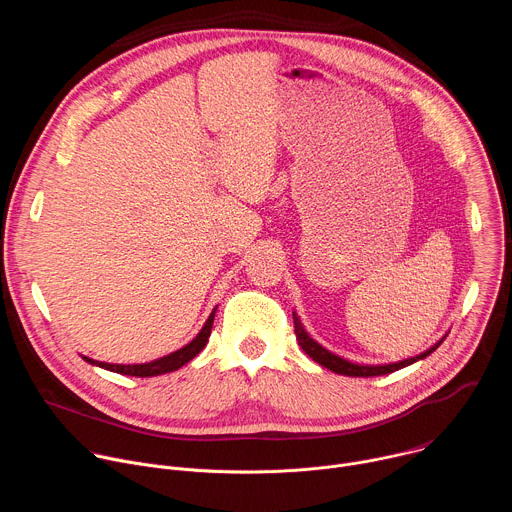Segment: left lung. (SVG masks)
<instances>
[{
  "label": "left lung",
  "mask_w": 512,
  "mask_h": 512,
  "mask_svg": "<svg viewBox=\"0 0 512 512\" xmlns=\"http://www.w3.org/2000/svg\"><path fill=\"white\" fill-rule=\"evenodd\" d=\"M294 330H296V338H298L300 346L304 348V352H306L312 360H316L318 364H322V367L330 369L332 373L346 375V377H379V375H389V373H393V371H399V369H403V367H409V364H413V362H417V360L429 356L437 346L442 344V340H440L435 346H431L429 350H425V352H421V354H417V356H413V358L401 360V362L379 364V367H369V364H367V367H362V364L348 362V360H344V358L332 354L330 350L322 348L314 338L308 336V332L304 330V326H302V322H300V318H298L296 314H294Z\"/></svg>",
  "instance_id": "obj_1"
}]
</instances>
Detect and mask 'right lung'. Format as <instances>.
Returning a JSON list of instances; mask_svg holds the SVG:
<instances>
[{
    "label": "right lung",
    "mask_w": 512,
    "mask_h": 512,
    "mask_svg": "<svg viewBox=\"0 0 512 512\" xmlns=\"http://www.w3.org/2000/svg\"><path fill=\"white\" fill-rule=\"evenodd\" d=\"M214 312L208 316L206 324L202 326V330L198 332V336L186 344L184 348L164 356V358H158V360H152V362H145V364H109V362H99V360H93V358H87V362L91 364H97V367L101 369H107L111 373H119V375H129V377H158V375H166V373H172V371H178L180 367H184L186 362H190L208 342V336H210V330H212V322H214Z\"/></svg>",
    "instance_id": "obj_1"
}]
</instances>
